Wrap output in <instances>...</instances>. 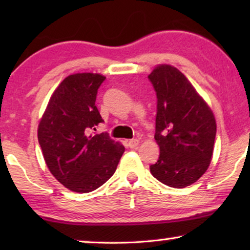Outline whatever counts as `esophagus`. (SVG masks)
<instances>
[{
  "instance_id": "esophagus-1",
  "label": "esophagus",
  "mask_w": 250,
  "mask_h": 250,
  "mask_svg": "<svg viewBox=\"0 0 250 250\" xmlns=\"http://www.w3.org/2000/svg\"><path fill=\"white\" fill-rule=\"evenodd\" d=\"M139 143H140V141L138 139H132V140H129V141H128V146L131 149H134L139 146Z\"/></svg>"
}]
</instances>
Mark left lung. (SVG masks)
<instances>
[{"label": "left lung", "instance_id": "8db88e82", "mask_svg": "<svg viewBox=\"0 0 250 250\" xmlns=\"http://www.w3.org/2000/svg\"><path fill=\"white\" fill-rule=\"evenodd\" d=\"M148 78L157 95L155 140L160 149L150 172L166 186L186 188L209 166L216 136L215 117L175 67L160 64Z\"/></svg>", "mask_w": 250, "mask_h": 250}]
</instances>
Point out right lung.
<instances>
[{
	"instance_id": "obj_1",
	"label": "right lung",
	"mask_w": 250,
	"mask_h": 250,
	"mask_svg": "<svg viewBox=\"0 0 250 250\" xmlns=\"http://www.w3.org/2000/svg\"><path fill=\"white\" fill-rule=\"evenodd\" d=\"M104 80L91 73L64 78L39 125V143L50 172L75 192H91L107 182L125 151L108 133L90 134L104 122L95 100Z\"/></svg>"
}]
</instances>
